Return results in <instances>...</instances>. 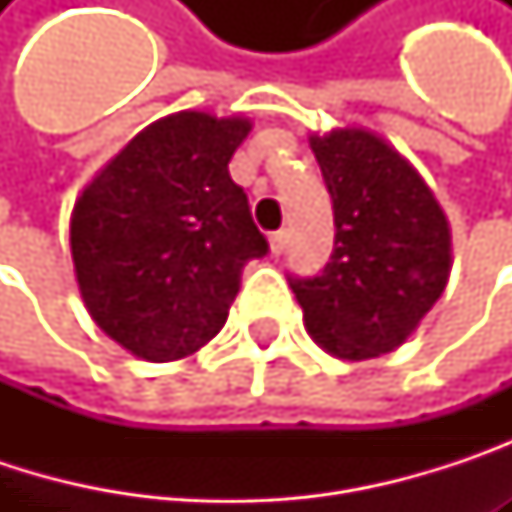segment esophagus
Masks as SVG:
<instances>
[{"label": "esophagus", "instance_id": "34e87169", "mask_svg": "<svg viewBox=\"0 0 512 512\" xmlns=\"http://www.w3.org/2000/svg\"><path fill=\"white\" fill-rule=\"evenodd\" d=\"M284 249H287V231L269 234V252H272V255H281Z\"/></svg>", "mask_w": 512, "mask_h": 512}]
</instances>
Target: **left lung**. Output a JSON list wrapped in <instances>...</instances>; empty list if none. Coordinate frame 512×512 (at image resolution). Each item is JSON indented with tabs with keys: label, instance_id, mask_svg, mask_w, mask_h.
<instances>
[{
	"label": "left lung",
	"instance_id": "left-lung-1",
	"mask_svg": "<svg viewBox=\"0 0 512 512\" xmlns=\"http://www.w3.org/2000/svg\"><path fill=\"white\" fill-rule=\"evenodd\" d=\"M335 210V249L314 278H290L308 335L335 358L397 350L445 293L451 225L418 168L364 127L311 136Z\"/></svg>",
	"mask_w": 512,
	"mask_h": 512
}]
</instances>
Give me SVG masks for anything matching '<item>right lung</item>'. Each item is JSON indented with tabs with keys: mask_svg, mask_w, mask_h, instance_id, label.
I'll list each match as a JSON object with an SVG mask.
<instances>
[{
	"mask_svg": "<svg viewBox=\"0 0 512 512\" xmlns=\"http://www.w3.org/2000/svg\"><path fill=\"white\" fill-rule=\"evenodd\" d=\"M252 121L174 112L82 189L70 255L91 320L127 353L177 361L219 335L243 266L266 255L228 162Z\"/></svg>",
	"mask_w": 512,
	"mask_h": 512,
	"instance_id": "1",
	"label": "right lung"
}]
</instances>
